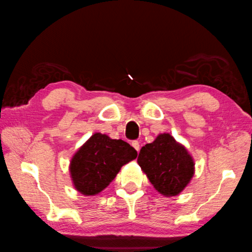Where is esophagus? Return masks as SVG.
I'll list each match as a JSON object with an SVG mask.
<instances>
[{"instance_id":"1","label":"esophagus","mask_w":252,"mask_h":252,"mask_svg":"<svg viewBox=\"0 0 252 252\" xmlns=\"http://www.w3.org/2000/svg\"><path fill=\"white\" fill-rule=\"evenodd\" d=\"M132 146H133V148L139 152V151H140V143H139L138 141H133V142H132Z\"/></svg>"}]
</instances>
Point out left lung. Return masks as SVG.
Returning <instances> with one entry per match:
<instances>
[{
	"instance_id": "left-lung-1",
	"label": "left lung",
	"mask_w": 252,
	"mask_h": 252,
	"mask_svg": "<svg viewBox=\"0 0 252 252\" xmlns=\"http://www.w3.org/2000/svg\"><path fill=\"white\" fill-rule=\"evenodd\" d=\"M138 164L159 194H181L195 174V162L184 145L170 133L158 134L141 149Z\"/></svg>"
}]
</instances>
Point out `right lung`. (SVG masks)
<instances>
[{
	"label": "right lung",
	"mask_w": 252,
	"mask_h": 252,
	"mask_svg": "<svg viewBox=\"0 0 252 252\" xmlns=\"http://www.w3.org/2000/svg\"><path fill=\"white\" fill-rule=\"evenodd\" d=\"M136 157L138 153L129 143L97 132L72 155L69 164L72 185L85 196L98 195L121 167Z\"/></svg>",
	"instance_id": "1"
}]
</instances>
